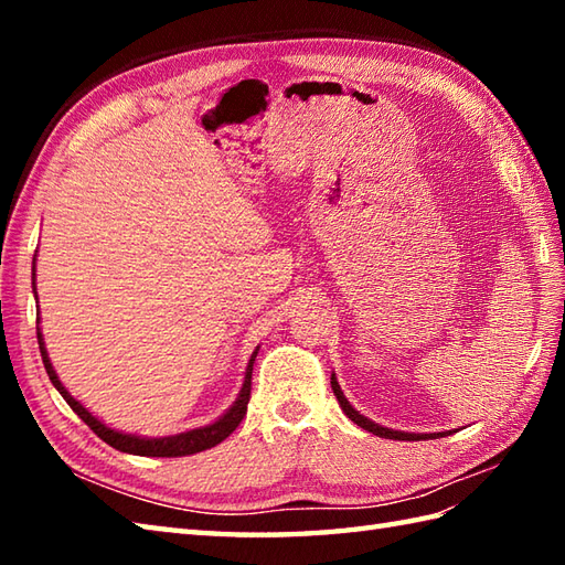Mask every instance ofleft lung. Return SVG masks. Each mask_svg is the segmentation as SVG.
Returning a JSON list of instances; mask_svg holds the SVG:
<instances>
[{
    "label": "left lung",
    "mask_w": 565,
    "mask_h": 565,
    "mask_svg": "<svg viewBox=\"0 0 565 565\" xmlns=\"http://www.w3.org/2000/svg\"><path fill=\"white\" fill-rule=\"evenodd\" d=\"M330 386H332V393L338 395V403H340V407H342V413H344L347 417H350L354 425H359L362 429L371 431V435H376V437H386V439H398V441H419V439H437V437H447V435H451V431H431V435H415V431H398V429L381 427V425H376V423H371L369 417L359 415V411H354V407L350 405V401L344 398V393H342V388H340L338 379H334V374H332V379H330Z\"/></svg>",
    "instance_id": "8db88e82"
}]
</instances>
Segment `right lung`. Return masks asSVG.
I'll return each instance as SVG.
<instances>
[{
  "instance_id": "1",
  "label": "right lung",
  "mask_w": 565,
  "mask_h": 565,
  "mask_svg": "<svg viewBox=\"0 0 565 565\" xmlns=\"http://www.w3.org/2000/svg\"><path fill=\"white\" fill-rule=\"evenodd\" d=\"M33 296H35V257H33ZM35 332H39L41 356H43V364H45L47 376H51V381H53V386L67 401V405L72 407V411H75L82 417V423L89 425L94 435H97L99 439H104L106 444H109V447H114L118 451L136 454V456H189V454L206 451V449L215 447V444H221L225 437H231L233 431H235V427L243 423V417L247 413L249 391H252V364H255V356H257L259 350H255V352H252V356H249V364L245 369L243 388H239V395L235 398V403L227 407V411L218 419H215V423H211L206 427L189 429V431H179V435H172V437H138V435H126V431H116L111 427H106L102 419L94 417L79 401L72 398V395L67 393V388L63 386V383H60L55 369L51 364V359H47L41 328H35Z\"/></svg>"
}]
</instances>
